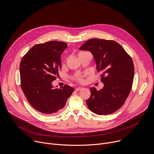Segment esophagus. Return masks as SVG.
Returning <instances> with one entry per match:
<instances>
[{"mask_svg":"<svg viewBox=\"0 0 154 154\" xmlns=\"http://www.w3.org/2000/svg\"><path fill=\"white\" fill-rule=\"evenodd\" d=\"M83 88H83V86H79V87L76 88L75 91H80V90H82V89H83Z\"/></svg>","mask_w":154,"mask_h":154,"instance_id":"esophagus-1","label":"esophagus"}]
</instances>
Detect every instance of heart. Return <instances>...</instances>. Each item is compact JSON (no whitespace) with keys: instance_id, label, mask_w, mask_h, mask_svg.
<instances>
[{"instance_id":"1","label":"heart","mask_w":154,"mask_h":154,"mask_svg":"<svg viewBox=\"0 0 154 154\" xmlns=\"http://www.w3.org/2000/svg\"><path fill=\"white\" fill-rule=\"evenodd\" d=\"M86 53H88V52H85V51H80V52L78 54V55L80 56V55H83V54H86ZM74 79L75 81H77V82H79V83H83V82H84L83 79L82 78V77L81 75H77L74 76Z\"/></svg>"}]
</instances>
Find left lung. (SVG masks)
<instances>
[{"instance_id": "8db88e82", "label": "left lung", "mask_w": 154, "mask_h": 154, "mask_svg": "<svg viewBox=\"0 0 154 154\" xmlns=\"http://www.w3.org/2000/svg\"><path fill=\"white\" fill-rule=\"evenodd\" d=\"M94 55L97 72H101L102 90L91 88L87 106L99 115L112 114L119 109L128 97L132 87L134 65L131 57L117 42L93 38L79 48Z\"/></svg>"}]
</instances>
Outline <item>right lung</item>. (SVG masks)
<instances>
[{"instance_id": "1", "label": "right lung", "mask_w": 154, "mask_h": 154, "mask_svg": "<svg viewBox=\"0 0 154 154\" xmlns=\"http://www.w3.org/2000/svg\"><path fill=\"white\" fill-rule=\"evenodd\" d=\"M67 43L51 41L32 47L20 63V86L27 101L37 111L54 115L64 108L74 90L68 85L55 88L52 82L58 76L61 55Z\"/></svg>"}]
</instances>
